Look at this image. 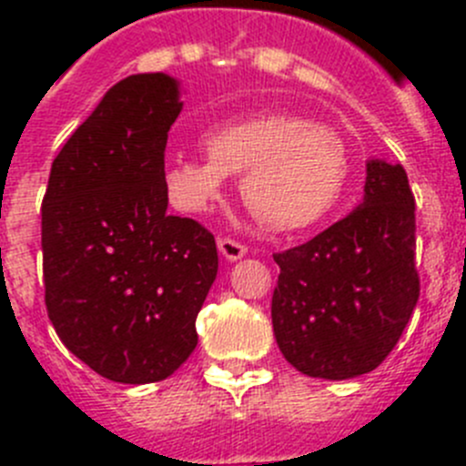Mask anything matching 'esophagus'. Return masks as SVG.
<instances>
[{
    "instance_id": "34e87169",
    "label": "esophagus",
    "mask_w": 466,
    "mask_h": 466,
    "mask_svg": "<svg viewBox=\"0 0 466 466\" xmlns=\"http://www.w3.org/2000/svg\"><path fill=\"white\" fill-rule=\"evenodd\" d=\"M219 252L224 254L228 261H238V258H242L247 254V245H242V242L233 240V238H221L219 242Z\"/></svg>"
}]
</instances>
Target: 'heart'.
I'll return each instance as SVG.
<instances>
[{"instance_id": "1", "label": "heart", "mask_w": 466, "mask_h": 466, "mask_svg": "<svg viewBox=\"0 0 466 466\" xmlns=\"http://www.w3.org/2000/svg\"><path fill=\"white\" fill-rule=\"evenodd\" d=\"M205 158L175 156L166 167L170 200L200 214L242 175L245 205L266 228L294 233L336 205L348 179L345 142L327 126L296 114H257L205 133Z\"/></svg>"}]
</instances>
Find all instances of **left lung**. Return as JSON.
I'll list each match as a JSON object with an SVG mask.
<instances>
[{"label":"left lung","instance_id":"left-lung-1","mask_svg":"<svg viewBox=\"0 0 466 466\" xmlns=\"http://www.w3.org/2000/svg\"><path fill=\"white\" fill-rule=\"evenodd\" d=\"M273 258L279 275L270 317L284 360L327 380L378 369L420 296L415 198L406 170L371 160L360 208Z\"/></svg>","mask_w":466,"mask_h":466}]
</instances>
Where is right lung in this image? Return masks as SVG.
Listing matches in <instances>:
<instances>
[{
    "label": "right lung",
    "instance_id": "1",
    "mask_svg": "<svg viewBox=\"0 0 466 466\" xmlns=\"http://www.w3.org/2000/svg\"><path fill=\"white\" fill-rule=\"evenodd\" d=\"M182 111L167 74H133L74 130L41 203L44 289L72 355L114 382L166 380L198 345L214 236L167 214L166 144Z\"/></svg>",
    "mask_w": 466,
    "mask_h": 466
}]
</instances>
